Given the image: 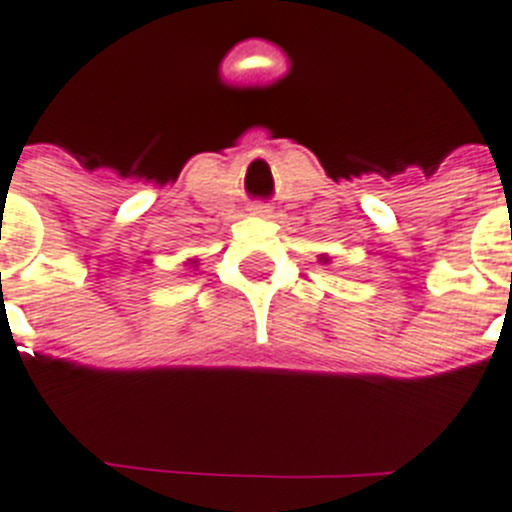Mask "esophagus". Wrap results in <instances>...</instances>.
Wrapping results in <instances>:
<instances>
[{
    "mask_svg": "<svg viewBox=\"0 0 512 512\" xmlns=\"http://www.w3.org/2000/svg\"><path fill=\"white\" fill-rule=\"evenodd\" d=\"M251 212L256 214V217H269V212H272V209H269V204H264V202H253Z\"/></svg>",
    "mask_w": 512,
    "mask_h": 512,
    "instance_id": "obj_1",
    "label": "esophagus"
}]
</instances>
